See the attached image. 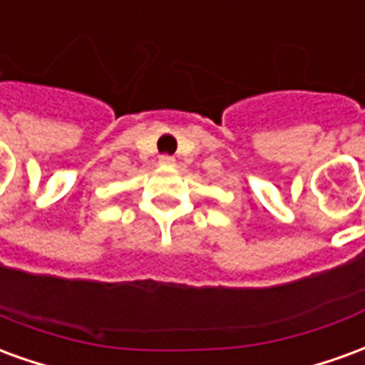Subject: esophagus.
Returning a JSON list of instances; mask_svg holds the SVG:
<instances>
[{
    "label": "esophagus",
    "mask_w": 365,
    "mask_h": 365,
    "mask_svg": "<svg viewBox=\"0 0 365 365\" xmlns=\"http://www.w3.org/2000/svg\"><path fill=\"white\" fill-rule=\"evenodd\" d=\"M174 156H170V154H162V156H160V164H162V166H174Z\"/></svg>",
    "instance_id": "esophagus-1"
}]
</instances>
